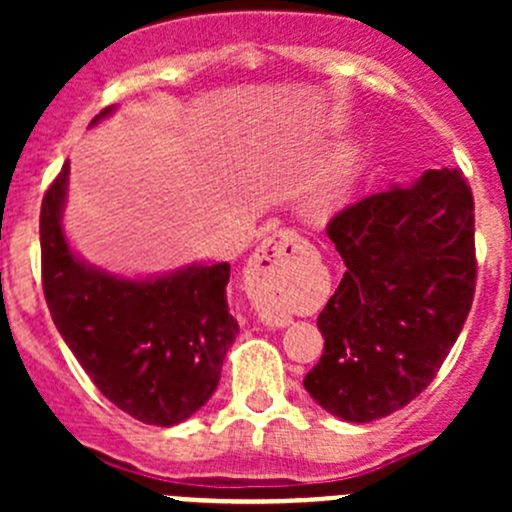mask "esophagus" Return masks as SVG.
Returning a JSON list of instances; mask_svg holds the SVG:
<instances>
[{"instance_id":"34e87169","label":"esophagus","mask_w":512,"mask_h":512,"mask_svg":"<svg viewBox=\"0 0 512 512\" xmlns=\"http://www.w3.org/2000/svg\"><path fill=\"white\" fill-rule=\"evenodd\" d=\"M307 242L297 235L294 230L272 232L270 237L260 242V247L252 255L250 267H247V285H250L252 297L260 304L277 302L282 289L287 285V272L294 265L299 255H302ZM267 324L272 327H287L289 319L285 314L265 312L262 314Z\"/></svg>"}]
</instances>
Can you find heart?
I'll use <instances>...</instances> for the list:
<instances>
[{"label":"heart","mask_w":512,"mask_h":512,"mask_svg":"<svg viewBox=\"0 0 512 512\" xmlns=\"http://www.w3.org/2000/svg\"><path fill=\"white\" fill-rule=\"evenodd\" d=\"M356 160V148L347 146L339 153H334L332 158L327 160V165L322 168V173L314 180L312 190H309L307 208L309 213L322 215L327 210H332L334 205L342 200L344 190H347L349 175H352V165Z\"/></svg>","instance_id":"b5f03b06"}]
</instances>
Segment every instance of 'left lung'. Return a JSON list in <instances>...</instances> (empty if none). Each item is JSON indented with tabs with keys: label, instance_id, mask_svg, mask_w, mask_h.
Returning a JSON list of instances; mask_svg holds the SVG:
<instances>
[{
	"label": "left lung",
	"instance_id": "1",
	"mask_svg": "<svg viewBox=\"0 0 512 512\" xmlns=\"http://www.w3.org/2000/svg\"><path fill=\"white\" fill-rule=\"evenodd\" d=\"M473 195L461 170H426L329 220L344 277L317 319L324 354L304 389L342 421L404 409L456 344L476 292Z\"/></svg>",
	"mask_w": 512,
	"mask_h": 512
}]
</instances>
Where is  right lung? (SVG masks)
Listing matches in <instances>:
<instances>
[{"mask_svg":"<svg viewBox=\"0 0 512 512\" xmlns=\"http://www.w3.org/2000/svg\"><path fill=\"white\" fill-rule=\"evenodd\" d=\"M103 108L96 126L111 116ZM69 163L41 200V280L51 319L103 396L151 426H175L218 389L235 317L227 307L230 265H200L168 275H113L89 265L66 240Z\"/></svg>","mask_w":512,"mask_h":512,"instance_id":"right-lung-1","label":"right lung"}]
</instances>
